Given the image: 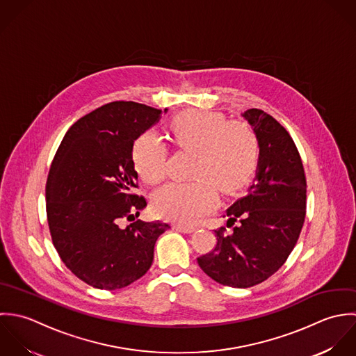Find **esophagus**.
Segmentation results:
<instances>
[{
    "label": "esophagus",
    "mask_w": 356,
    "mask_h": 356,
    "mask_svg": "<svg viewBox=\"0 0 356 356\" xmlns=\"http://www.w3.org/2000/svg\"><path fill=\"white\" fill-rule=\"evenodd\" d=\"M175 228H176L177 231H181V232H187V234H190V232H194V231L197 229V227H193V225H183V224H175Z\"/></svg>",
    "instance_id": "1"
}]
</instances>
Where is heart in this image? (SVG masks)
<instances>
[{"label":"heart","mask_w":356,"mask_h":356,"mask_svg":"<svg viewBox=\"0 0 356 356\" xmlns=\"http://www.w3.org/2000/svg\"><path fill=\"white\" fill-rule=\"evenodd\" d=\"M169 129L181 148L195 149L191 183H169L152 198L154 211L162 217L193 224L213 211L218 190L232 194L250 179L259 142L252 128L243 122H225L218 113L188 110L176 115ZM134 163L148 184L159 183L168 170L166 147L152 132H145L134 144Z\"/></svg>","instance_id":"b5f03b06"}]
</instances>
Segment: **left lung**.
<instances>
[{"instance_id":"left-lung-1","label":"left lung","mask_w":356,"mask_h":356,"mask_svg":"<svg viewBox=\"0 0 356 356\" xmlns=\"http://www.w3.org/2000/svg\"><path fill=\"white\" fill-rule=\"evenodd\" d=\"M259 142V159L248 194L227 211L231 234L216 229L217 243L198 257L202 271L231 287L261 284L293 250L305 218L307 183L297 147L270 114L249 108L241 114Z\"/></svg>"}]
</instances>
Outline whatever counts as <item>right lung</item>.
<instances>
[{"label":"right lung","mask_w":356,"mask_h":356,"mask_svg":"<svg viewBox=\"0 0 356 356\" xmlns=\"http://www.w3.org/2000/svg\"><path fill=\"white\" fill-rule=\"evenodd\" d=\"M161 113L135 102L104 104L72 125L54 158L45 190L52 241L66 267L93 287L117 290L142 278L158 236L170 228L124 225L147 207L134 194V144Z\"/></svg>","instance_id":"right-lung-1"}]
</instances>
